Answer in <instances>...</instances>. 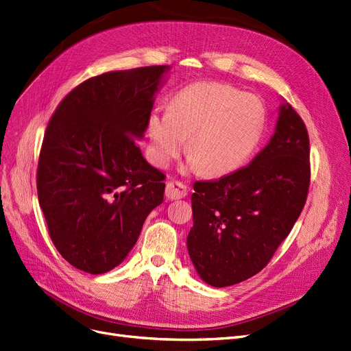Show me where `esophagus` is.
Returning <instances> with one entry per match:
<instances>
[{"mask_svg":"<svg viewBox=\"0 0 351 351\" xmlns=\"http://www.w3.org/2000/svg\"><path fill=\"white\" fill-rule=\"evenodd\" d=\"M188 195L186 185L179 182V180H171L166 184V197L169 199H180Z\"/></svg>","mask_w":351,"mask_h":351,"instance_id":"34e87169","label":"esophagus"}]
</instances>
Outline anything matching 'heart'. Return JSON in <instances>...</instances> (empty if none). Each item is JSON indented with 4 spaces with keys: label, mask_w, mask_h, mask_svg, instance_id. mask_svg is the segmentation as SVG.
Here are the masks:
<instances>
[{
    "label": "heart",
    "mask_w": 351,
    "mask_h": 351,
    "mask_svg": "<svg viewBox=\"0 0 351 351\" xmlns=\"http://www.w3.org/2000/svg\"><path fill=\"white\" fill-rule=\"evenodd\" d=\"M267 124L265 102L219 82L192 84L154 110L147 123L153 162L165 167L185 150L191 167L210 176L237 171L261 145Z\"/></svg>",
    "instance_id": "obj_1"
}]
</instances>
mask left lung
I'll list each match as a JSON object with an SVG mask.
<instances>
[{
  "mask_svg": "<svg viewBox=\"0 0 351 351\" xmlns=\"http://www.w3.org/2000/svg\"><path fill=\"white\" fill-rule=\"evenodd\" d=\"M309 182L306 127L285 104L274 137L250 165L193 184L188 252L202 280L224 288L258 274L289 236Z\"/></svg>",
  "mask_w": 351,
  "mask_h": 351,
  "instance_id": "left-lung-1",
  "label": "left lung"
}]
</instances>
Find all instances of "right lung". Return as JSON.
Wrapping results in <instances>:
<instances>
[{"label": "right lung", "mask_w": 351, "mask_h": 351, "mask_svg": "<svg viewBox=\"0 0 351 351\" xmlns=\"http://www.w3.org/2000/svg\"><path fill=\"white\" fill-rule=\"evenodd\" d=\"M167 66L111 71L64 97L45 132L37 197L64 261L90 275L119 266L150 211L163 202L165 173L141 156Z\"/></svg>", "instance_id": "add662e5"}]
</instances>
